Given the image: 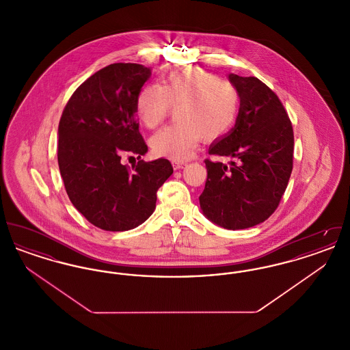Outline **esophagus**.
Listing matches in <instances>:
<instances>
[{"instance_id": "34e87169", "label": "esophagus", "mask_w": 350, "mask_h": 350, "mask_svg": "<svg viewBox=\"0 0 350 350\" xmlns=\"http://www.w3.org/2000/svg\"><path fill=\"white\" fill-rule=\"evenodd\" d=\"M185 165H186V163H183V161H173V167H174L176 170L183 169Z\"/></svg>"}]
</instances>
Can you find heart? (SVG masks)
Returning a JSON list of instances; mask_svg holds the SVG:
<instances>
[{
  "instance_id": "heart-1",
  "label": "heart",
  "mask_w": 350,
  "mask_h": 350,
  "mask_svg": "<svg viewBox=\"0 0 350 350\" xmlns=\"http://www.w3.org/2000/svg\"><path fill=\"white\" fill-rule=\"evenodd\" d=\"M176 123L154 133L150 147L157 154L186 160L202 139L215 140L232 131L241 113V94L234 83L198 68L167 72L159 85L143 86L135 100L139 120L156 129L176 107Z\"/></svg>"
}]
</instances>
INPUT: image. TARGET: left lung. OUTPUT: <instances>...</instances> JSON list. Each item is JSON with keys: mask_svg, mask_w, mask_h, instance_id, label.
Masks as SVG:
<instances>
[{"mask_svg": "<svg viewBox=\"0 0 350 350\" xmlns=\"http://www.w3.org/2000/svg\"><path fill=\"white\" fill-rule=\"evenodd\" d=\"M241 94V113L231 133L210 154L230 164L204 160L207 180L200 194L203 214L227 230L265 221L278 207L293 170L294 131L278 96L257 77L231 73Z\"/></svg>", "mask_w": 350, "mask_h": 350, "instance_id": "8db88e82", "label": "left lung"}]
</instances>
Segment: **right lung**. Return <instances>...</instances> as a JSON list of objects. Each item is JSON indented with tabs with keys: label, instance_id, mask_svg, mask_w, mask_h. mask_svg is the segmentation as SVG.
<instances>
[{
	"label": "right lung",
	"instance_id": "obj_1",
	"mask_svg": "<svg viewBox=\"0 0 350 350\" xmlns=\"http://www.w3.org/2000/svg\"><path fill=\"white\" fill-rule=\"evenodd\" d=\"M150 68L116 63L102 68L72 94L59 122L57 161L72 204L93 226L127 231L152 215L157 190L173 173L167 159L133 167L123 154H144L135 100Z\"/></svg>",
	"mask_w": 350,
	"mask_h": 350
}]
</instances>
